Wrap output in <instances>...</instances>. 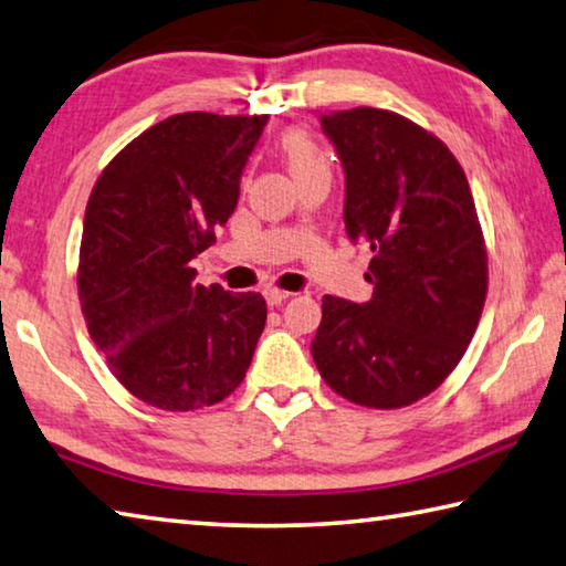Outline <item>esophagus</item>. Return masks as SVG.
Wrapping results in <instances>:
<instances>
[{"mask_svg":"<svg viewBox=\"0 0 566 566\" xmlns=\"http://www.w3.org/2000/svg\"><path fill=\"white\" fill-rule=\"evenodd\" d=\"M264 294V300H266V304L270 306H280L282 302H286L290 300V292H284V290H276V286H266V290L262 292Z\"/></svg>","mask_w":566,"mask_h":566,"instance_id":"1","label":"esophagus"}]
</instances>
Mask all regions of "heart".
<instances>
[{
  "mask_svg": "<svg viewBox=\"0 0 566 566\" xmlns=\"http://www.w3.org/2000/svg\"><path fill=\"white\" fill-rule=\"evenodd\" d=\"M280 150L296 182L332 172L326 153L316 146V140L306 130H286L280 140Z\"/></svg>",
  "mask_w": 566,
  "mask_h": 566,
  "instance_id": "obj_1",
  "label": "heart"
}]
</instances>
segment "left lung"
I'll use <instances>...</instances> for the list:
<instances>
[{"mask_svg":"<svg viewBox=\"0 0 566 566\" xmlns=\"http://www.w3.org/2000/svg\"><path fill=\"white\" fill-rule=\"evenodd\" d=\"M318 123L344 166L348 240L374 252V296H324L314 364L352 403L410 406L458 366L485 304L470 185L443 140L394 111H328Z\"/></svg>","mask_w":566,"mask_h":566,"instance_id":"1","label":"left lung"}]
</instances>
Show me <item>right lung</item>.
I'll return each mask as SVG.
<instances>
[{
  "mask_svg": "<svg viewBox=\"0 0 566 566\" xmlns=\"http://www.w3.org/2000/svg\"><path fill=\"white\" fill-rule=\"evenodd\" d=\"M270 116L178 113L130 140L86 205L78 300L113 376L143 403L198 410L242 384L262 294L195 284L190 262L238 208Z\"/></svg>",
  "mask_w": 566,
  "mask_h": 566,
  "instance_id": "add662e5",
  "label": "right lung"
}]
</instances>
